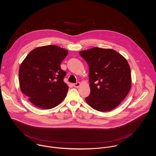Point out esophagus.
Returning a JSON list of instances; mask_svg holds the SVG:
<instances>
[{
    "mask_svg": "<svg viewBox=\"0 0 156 156\" xmlns=\"http://www.w3.org/2000/svg\"><path fill=\"white\" fill-rule=\"evenodd\" d=\"M80 86V82H77L76 83H74L73 84V87H75V88H78Z\"/></svg>",
    "mask_w": 156,
    "mask_h": 156,
    "instance_id": "esophagus-1",
    "label": "esophagus"
}]
</instances>
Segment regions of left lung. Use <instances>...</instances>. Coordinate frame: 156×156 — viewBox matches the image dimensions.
<instances>
[{
	"label": "left lung",
	"mask_w": 156,
	"mask_h": 156,
	"mask_svg": "<svg viewBox=\"0 0 156 156\" xmlns=\"http://www.w3.org/2000/svg\"><path fill=\"white\" fill-rule=\"evenodd\" d=\"M89 66L90 92L85 98L94 109L108 112L116 108L131 88L132 77L126 59L111 48L94 47L80 51Z\"/></svg>",
	"instance_id": "left-lung-1"
}]
</instances>
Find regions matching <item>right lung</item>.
Instances as JSON below:
<instances>
[{
  "mask_svg": "<svg viewBox=\"0 0 156 156\" xmlns=\"http://www.w3.org/2000/svg\"><path fill=\"white\" fill-rule=\"evenodd\" d=\"M68 53L66 49L48 45L34 48L23 60L19 71L20 87L36 107L50 109L66 98V72L60 64Z\"/></svg>",
  "mask_w": 156,
  "mask_h": 156,
  "instance_id": "1",
  "label": "right lung"
}]
</instances>
